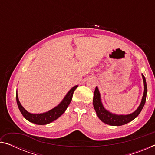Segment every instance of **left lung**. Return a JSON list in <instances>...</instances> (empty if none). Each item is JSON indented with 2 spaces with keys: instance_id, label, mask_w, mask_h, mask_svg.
<instances>
[{
  "instance_id": "1",
  "label": "left lung",
  "mask_w": 155,
  "mask_h": 155,
  "mask_svg": "<svg viewBox=\"0 0 155 155\" xmlns=\"http://www.w3.org/2000/svg\"><path fill=\"white\" fill-rule=\"evenodd\" d=\"M141 75H142L144 85V91L142 99H141V103L138 108L137 109V110H135V111L132 113V114L128 115L114 114L109 111H107L106 109H104V106L103 105V103H102L101 102V94H100L98 88L97 87H96L94 94L93 104L97 115H98L99 119L101 120L102 122L111 126H122L131 122L132 120H134L135 117H137L138 116V115L140 114L141 110H142L144 104H145L147 94V85L146 78L143 74Z\"/></svg>"
}]
</instances>
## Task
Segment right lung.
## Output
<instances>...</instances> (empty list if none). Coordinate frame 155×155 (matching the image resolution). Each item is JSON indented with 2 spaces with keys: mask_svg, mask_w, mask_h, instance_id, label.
Instances as JSON below:
<instances>
[{
  "mask_svg": "<svg viewBox=\"0 0 155 155\" xmlns=\"http://www.w3.org/2000/svg\"><path fill=\"white\" fill-rule=\"evenodd\" d=\"M78 85H76L73 87L71 90L68 91V94L65 95L63 101L60 103L58 105L54 107L50 111L43 113V114H33L28 112L27 110H25L24 107L20 104L19 99H18V94L16 92V101L18 104V107L19 108L21 114H22L23 116L25 117V119H27L28 121H29L34 124H39V125H44L49 124L54 120H57V118L61 116L64 114L65 110L68 108L70 102L72 99L73 93L74 90L77 88Z\"/></svg>",
  "mask_w": 155,
  "mask_h": 155,
  "instance_id": "right-lung-1",
  "label": "right lung"
}]
</instances>
